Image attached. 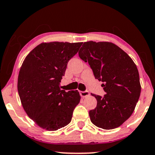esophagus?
<instances>
[{"label":"esophagus","mask_w":155,"mask_h":155,"mask_svg":"<svg viewBox=\"0 0 155 155\" xmlns=\"http://www.w3.org/2000/svg\"><path fill=\"white\" fill-rule=\"evenodd\" d=\"M79 94L82 97H88V96L89 95V92L88 91H81L79 92Z\"/></svg>","instance_id":"esophagus-1"}]
</instances>
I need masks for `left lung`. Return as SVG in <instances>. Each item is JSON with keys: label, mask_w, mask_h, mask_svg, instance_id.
Here are the masks:
<instances>
[{"label": "left lung", "mask_w": 155, "mask_h": 155, "mask_svg": "<svg viewBox=\"0 0 155 155\" xmlns=\"http://www.w3.org/2000/svg\"><path fill=\"white\" fill-rule=\"evenodd\" d=\"M95 79L102 81L104 97L92 94L97 105L89 111L91 122L104 130L117 128L130 118L141 93L140 75L132 58L109 42L84 43L79 51Z\"/></svg>", "instance_id": "8db88e82"}]
</instances>
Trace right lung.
Masks as SVG:
<instances>
[{"label": "right lung", "instance_id": "right-lung-1", "mask_svg": "<svg viewBox=\"0 0 155 155\" xmlns=\"http://www.w3.org/2000/svg\"><path fill=\"white\" fill-rule=\"evenodd\" d=\"M82 43H43L29 53L21 66L18 91L28 116L41 128L59 130L71 120L79 103V91L60 89L67 64Z\"/></svg>", "mask_w": 155, "mask_h": 155}]
</instances>
